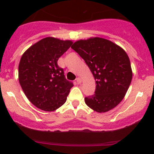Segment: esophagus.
<instances>
[{
	"instance_id": "obj_1",
	"label": "esophagus",
	"mask_w": 154,
	"mask_h": 154,
	"mask_svg": "<svg viewBox=\"0 0 154 154\" xmlns=\"http://www.w3.org/2000/svg\"><path fill=\"white\" fill-rule=\"evenodd\" d=\"M76 82H77V83H78V84H80V83H82L81 78H80V77H77V78L76 79Z\"/></svg>"
}]
</instances>
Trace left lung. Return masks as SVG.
<instances>
[{"instance_id":"8db88e82","label":"left lung","mask_w":154,"mask_h":154,"mask_svg":"<svg viewBox=\"0 0 154 154\" xmlns=\"http://www.w3.org/2000/svg\"><path fill=\"white\" fill-rule=\"evenodd\" d=\"M71 48L84 60L95 80V94L85 97L87 106L100 113L118 106L133 77L130 59L125 50L100 37L78 40Z\"/></svg>"}]
</instances>
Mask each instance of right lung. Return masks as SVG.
<instances>
[{
	"label": "right lung",
	"instance_id": "1",
	"mask_svg": "<svg viewBox=\"0 0 154 154\" xmlns=\"http://www.w3.org/2000/svg\"><path fill=\"white\" fill-rule=\"evenodd\" d=\"M72 43L71 40L46 37L21 56L18 80L26 97L37 108L52 112L66 103L74 85L66 80L57 61Z\"/></svg>",
	"mask_w": 154,
	"mask_h": 154
}]
</instances>
